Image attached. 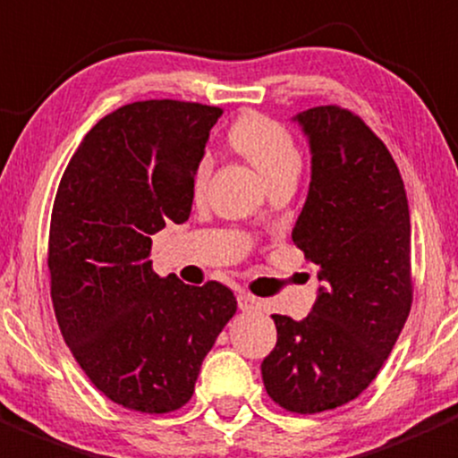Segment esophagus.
<instances>
[{"instance_id": "obj_1", "label": "esophagus", "mask_w": 458, "mask_h": 458, "mask_svg": "<svg viewBox=\"0 0 458 458\" xmlns=\"http://www.w3.org/2000/svg\"><path fill=\"white\" fill-rule=\"evenodd\" d=\"M237 303H239V310H243V312H252V310H259V308H261V301H259L255 294L243 293V290L237 294Z\"/></svg>"}]
</instances>
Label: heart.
Returning a JSON list of instances; mask_svg holds the SVG:
<instances>
[{"instance_id": "1", "label": "heart", "mask_w": 458, "mask_h": 458, "mask_svg": "<svg viewBox=\"0 0 458 458\" xmlns=\"http://www.w3.org/2000/svg\"><path fill=\"white\" fill-rule=\"evenodd\" d=\"M230 143L257 165L266 182L288 173L297 174L301 168V152L293 132L266 114L248 113L239 117L230 128ZM208 174H210V161L201 159L192 174V191L197 195L206 188Z\"/></svg>"}]
</instances>
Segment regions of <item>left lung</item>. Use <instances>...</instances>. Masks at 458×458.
<instances>
[{"label": "left lung", "mask_w": 458, "mask_h": 458, "mask_svg": "<svg viewBox=\"0 0 458 458\" xmlns=\"http://www.w3.org/2000/svg\"><path fill=\"white\" fill-rule=\"evenodd\" d=\"M312 182L293 242L318 267L301 321L272 315L276 345L261 363L267 396L317 414L357 399L394 348L412 306L410 210L386 143L359 114L317 106L297 117Z\"/></svg>", "instance_id": "obj_1"}]
</instances>
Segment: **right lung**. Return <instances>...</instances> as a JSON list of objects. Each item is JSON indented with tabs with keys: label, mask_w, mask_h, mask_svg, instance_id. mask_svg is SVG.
<instances>
[{
	"label": "right lung",
	"mask_w": 458,
	"mask_h": 458,
	"mask_svg": "<svg viewBox=\"0 0 458 458\" xmlns=\"http://www.w3.org/2000/svg\"><path fill=\"white\" fill-rule=\"evenodd\" d=\"M224 110L135 101L90 128L68 161L48 234L50 297L64 341L92 386L128 410L174 412L237 312L219 281L186 285L152 270V234L183 224L192 174Z\"/></svg>",
	"instance_id": "right-lung-1"
}]
</instances>
